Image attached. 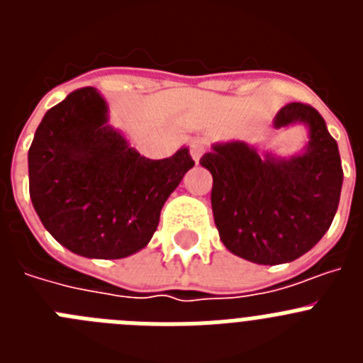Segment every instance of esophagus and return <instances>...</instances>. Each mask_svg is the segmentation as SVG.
<instances>
[{
    "label": "esophagus",
    "mask_w": 363,
    "mask_h": 363,
    "mask_svg": "<svg viewBox=\"0 0 363 363\" xmlns=\"http://www.w3.org/2000/svg\"><path fill=\"white\" fill-rule=\"evenodd\" d=\"M205 152V143L200 142V140H196V142H192L191 143V156L194 162H200V158L203 156Z\"/></svg>",
    "instance_id": "obj_1"
}]
</instances>
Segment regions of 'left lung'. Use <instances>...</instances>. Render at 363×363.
Here are the masks:
<instances>
[{"mask_svg": "<svg viewBox=\"0 0 363 363\" xmlns=\"http://www.w3.org/2000/svg\"><path fill=\"white\" fill-rule=\"evenodd\" d=\"M274 127L306 125L309 142L289 158L258 154L245 142L214 143L201 165L213 174L214 223L233 255L252 264H287L311 251L338 209L344 171L338 143L320 112L289 104Z\"/></svg>", "mask_w": 363, "mask_h": 363, "instance_id": "1", "label": "left lung"}]
</instances>
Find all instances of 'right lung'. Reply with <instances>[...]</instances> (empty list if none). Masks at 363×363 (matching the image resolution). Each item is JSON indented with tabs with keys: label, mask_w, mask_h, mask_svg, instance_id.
Segmentation results:
<instances>
[{
	"label": "right lung",
	"mask_w": 363,
	"mask_h": 363,
	"mask_svg": "<svg viewBox=\"0 0 363 363\" xmlns=\"http://www.w3.org/2000/svg\"><path fill=\"white\" fill-rule=\"evenodd\" d=\"M194 167L189 147L149 160L108 125L94 86L74 91L41 120L28 149L34 211L56 242L85 258L142 251L171 192Z\"/></svg>",
	"instance_id": "1"
}]
</instances>
